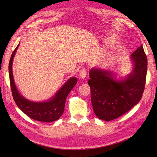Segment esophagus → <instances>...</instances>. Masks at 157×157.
<instances>
[{"label": "esophagus", "mask_w": 157, "mask_h": 157, "mask_svg": "<svg viewBox=\"0 0 157 157\" xmlns=\"http://www.w3.org/2000/svg\"><path fill=\"white\" fill-rule=\"evenodd\" d=\"M79 77H80L81 79H84L86 77V75H87V71L85 69H82L80 71H79Z\"/></svg>", "instance_id": "1"}]
</instances>
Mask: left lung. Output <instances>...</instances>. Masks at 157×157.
Returning <instances> with one entry per match:
<instances>
[{
	"label": "left lung",
	"instance_id": "obj_1",
	"mask_svg": "<svg viewBox=\"0 0 157 157\" xmlns=\"http://www.w3.org/2000/svg\"><path fill=\"white\" fill-rule=\"evenodd\" d=\"M133 73L124 80L113 79L111 72L92 69L88 81L91 102L97 117L111 121L125 114L140 101L144 90L147 57L142 45L132 55Z\"/></svg>",
	"mask_w": 157,
	"mask_h": 157
}]
</instances>
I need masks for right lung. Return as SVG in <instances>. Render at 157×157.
Segmentation results:
<instances>
[{
  "instance_id": "1",
  "label": "right lung",
  "mask_w": 157,
  "mask_h": 157,
  "mask_svg": "<svg viewBox=\"0 0 157 157\" xmlns=\"http://www.w3.org/2000/svg\"><path fill=\"white\" fill-rule=\"evenodd\" d=\"M17 46L13 52L9 64L10 86H11L13 98L21 111L29 117L42 122H52L59 119L64 112L65 101L70 91L75 86L78 79L71 78L62 86L51 100L44 102H34L25 99L19 94L13 80L12 63Z\"/></svg>"
}]
</instances>
